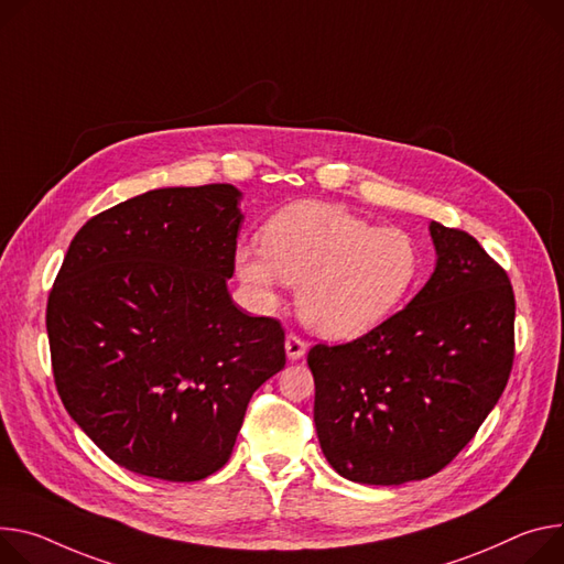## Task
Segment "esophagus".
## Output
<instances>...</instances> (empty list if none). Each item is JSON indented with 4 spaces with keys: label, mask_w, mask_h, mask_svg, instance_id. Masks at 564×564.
I'll return each mask as SVG.
<instances>
[{
    "label": "esophagus",
    "mask_w": 564,
    "mask_h": 564,
    "mask_svg": "<svg viewBox=\"0 0 564 564\" xmlns=\"http://www.w3.org/2000/svg\"><path fill=\"white\" fill-rule=\"evenodd\" d=\"M305 350H308V344H305L299 335L290 333L288 339H285V352L290 360H301V357L305 355Z\"/></svg>",
    "instance_id": "esophagus-1"
}]
</instances>
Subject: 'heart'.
<instances>
[{
  "label": "heart",
  "mask_w": 564,
  "mask_h": 564,
  "mask_svg": "<svg viewBox=\"0 0 564 564\" xmlns=\"http://www.w3.org/2000/svg\"><path fill=\"white\" fill-rule=\"evenodd\" d=\"M261 246L236 249V274L272 305L279 283L299 285L301 319L326 337H357L391 317L421 274L412 234L376 227L339 204L296 202L274 214Z\"/></svg>",
  "instance_id": "1"
}]
</instances>
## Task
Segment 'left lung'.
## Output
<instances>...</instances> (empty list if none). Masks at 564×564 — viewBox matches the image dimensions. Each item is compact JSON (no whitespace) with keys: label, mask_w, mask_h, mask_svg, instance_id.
<instances>
[{"label":"left lung","mask_w":564,"mask_h":564,"mask_svg":"<svg viewBox=\"0 0 564 564\" xmlns=\"http://www.w3.org/2000/svg\"><path fill=\"white\" fill-rule=\"evenodd\" d=\"M438 253L425 288L367 335L315 344V427L346 479L398 486L441 473L506 389L516 294L466 231L430 225Z\"/></svg>","instance_id":"8db88e82"}]
</instances>
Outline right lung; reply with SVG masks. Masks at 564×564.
Here are the masks:
<instances>
[{"label":"right lung","mask_w":564,"mask_h":564,"mask_svg":"<svg viewBox=\"0 0 564 564\" xmlns=\"http://www.w3.org/2000/svg\"><path fill=\"white\" fill-rule=\"evenodd\" d=\"M231 184L158 188L89 218L46 301L58 395L121 468L199 481L285 367V330L231 301L242 214Z\"/></svg>","instance_id":"obj_1"}]
</instances>
